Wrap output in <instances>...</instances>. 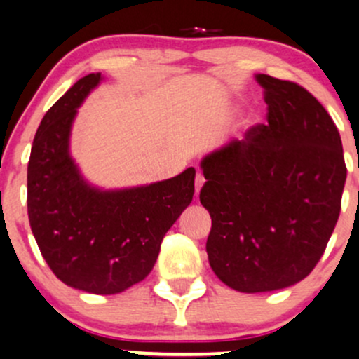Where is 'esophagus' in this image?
<instances>
[{"instance_id": "1", "label": "esophagus", "mask_w": 359, "mask_h": 359, "mask_svg": "<svg viewBox=\"0 0 359 359\" xmlns=\"http://www.w3.org/2000/svg\"><path fill=\"white\" fill-rule=\"evenodd\" d=\"M204 182H206V180H204V177L201 175V173H198V175H196V180H194V186H196V196L199 194L201 187L204 186Z\"/></svg>"}]
</instances>
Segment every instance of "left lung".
<instances>
[{
    "label": "left lung",
    "mask_w": 359,
    "mask_h": 359,
    "mask_svg": "<svg viewBox=\"0 0 359 359\" xmlns=\"http://www.w3.org/2000/svg\"><path fill=\"white\" fill-rule=\"evenodd\" d=\"M267 124L201 161L215 274L242 293L297 285L320 261L341 212L346 163L336 124L293 81L255 74Z\"/></svg>",
    "instance_id": "8db88e82"
}]
</instances>
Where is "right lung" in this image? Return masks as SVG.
<instances>
[{
  "mask_svg": "<svg viewBox=\"0 0 359 359\" xmlns=\"http://www.w3.org/2000/svg\"><path fill=\"white\" fill-rule=\"evenodd\" d=\"M102 81L78 80L46 112L27 168V208L42 257L65 285L116 294L143 281L161 240L191 204L196 170L147 186L100 189L81 175L69 153L78 107Z\"/></svg>",
  "mask_w": 359,
  "mask_h": 359,
  "instance_id": "right-lung-1",
  "label": "right lung"
}]
</instances>
